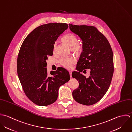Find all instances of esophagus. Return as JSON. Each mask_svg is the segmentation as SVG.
<instances>
[{
  "label": "esophagus",
  "mask_w": 132,
  "mask_h": 132,
  "mask_svg": "<svg viewBox=\"0 0 132 132\" xmlns=\"http://www.w3.org/2000/svg\"><path fill=\"white\" fill-rule=\"evenodd\" d=\"M69 73H70V77H71V78H72V72L70 71V72H69Z\"/></svg>",
  "instance_id": "1"
}]
</instances>
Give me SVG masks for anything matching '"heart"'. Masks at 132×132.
Instances as JSON below:
<instances>
[{
    "instance_id": "1",
    "label": "heart",
    "mask_w": 132,
    "mask_h": 132,
    "mask_svg": "<svg viewBox=\"0 0 132 132\" xmlns=\"http://www.w3.org/2000/svg\"><path fill=\"white\" fill-rule=\"evenodd\" d=\"M62 39L65 43L71 46L72 51L76 54H80L82 52L83 46L81 43L78 42V37L75 34L69 33L63 37ZM56 47V44L55 43L53 46L54 51H55ZM75 62V58L73 57H63L60 60V64L67 69H71Z\"/></svg>"
}]
</instances>
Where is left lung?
<instances>
[{"mask_svg": "<svg viewBox=\"0 0 132 132\" xmlns=\"http://www.w3.org/2000/svg\"><path fill=\"white\" fill-rule=\"evenodd\" d=\"M69 26L81 38L83 46L77 71L72 73L79 83L73 92V96L81 104L94 105L104 96L110 85L114 72L113 51L107 38L95 27L71 24ZM85 69L91 70L88 78L80 73Z\"/></svg>", "mask_w": 132, "mask_h": 132, "instance_id": "8db88e82", "label": "left lung"}]
</instances>
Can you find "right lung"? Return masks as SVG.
<instances>
[{
    "label": "right lung",
    "mask_w": 132,
    "mask_h": 132,
    "mask_svg": "<svg viewBox=\"0 0 132 132\" xmlns=\"http://www.w3.org/2000/svg\"><path fill=\"white\" fill-rule=\"evenodd\" d=\"M66 23L42 25L24 40L17 58V73L24 93L35 104L46 106L57 99L59 87L70 79L69 72L59 67L47 74L46 60L52 56L58 37L68 28Z\"/></svg>",
    "instance_id": "add662e5"
}]
</instances>
